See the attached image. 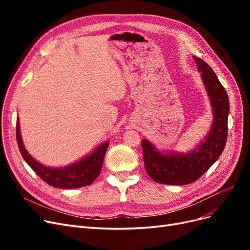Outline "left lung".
<instances>
[{
	"label": "left lung",
	"mask_w": 250,
	"mask_h": 250,
	"mask_svg": "<svg viewBox=\"0 0 250 250\" xmlns=\"http://www.w3.org/2000/svg\"><path fill=\"white\" fill-rule=\"evenodd\" d=\"M207 88L214 122L200 145L188 153H163L149 141H142L143 158L148 175L157 184L184 186L201 177L223 152L228 139L229 96L211 67L199 57L193 56Z\"/></svg>",
	"instance_id": "8db88e82"
}]
</instances>
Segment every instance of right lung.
I'll return each instance as SVG.
<instances>
[{
	"mask_svg": "<svg viewBox=\"0 0 250 250\" xmlns=\"http://www.w3.org/2000/svg\"><path fill=\"white\" fill-rule=\"evenodd\" d=\"M17 142L22 158L32 168L44 183L59 188H77L92 185L99 176L109 142H105L96 148L89 155L83 157L79 162L62 168H51L36 162V160L28 153L22 144L20 122L17 119Z\"/></svg>",
	"mask_w": 250,
	"mask_h": 250,
	"instance_id": "add662e5",
	"label": "right lung"
}]
</instances>
